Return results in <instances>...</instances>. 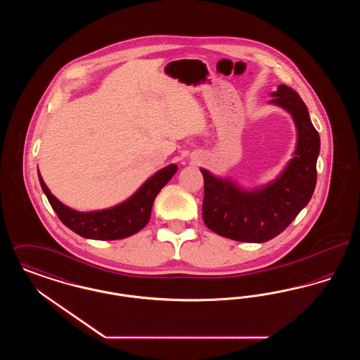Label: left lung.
I'll use <instances>...</instances> for the list:
<instances>
[{
	"label": "left lung",
	"instance_id": "1",
	"mask_svg": "<svg viewBox=\"0 0 360 360\" xmlns=\"http://www.w3.org/2000/svg\"><path fill=\"white\" fill-rule=\"evenodd\" d=\"M270 103L288 109L298 131L294 158L282 175L262 190L243 191L232 182L204 175L202 219L214 233L228 239L264 243L283 232L307 206L316 188L320 136L300 94L278 86Z\"/></svg>",
	"mask_w": 360,
	"mask_h": 360
}]
</instances>
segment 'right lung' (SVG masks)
<instances>
[{"label":"right lung","instance_id":"obj_1","mask_svg":"<svg viewBox=\"0 0 360 360\" xmlns=\"http://www.w3.org/2000/svg\"><path fill=\"white\" fill-rule=\"evenodd\" d=\"M176 170L175 165H170L151 176L128 201L90 213H81L63 205L52 195L40 174L39 181L59 220L72 232L86 239L117 240L136 233L150 221L156 194L172 179Z\"/></svg>","mask_w":360,"mask_h":360}]
</instances>
